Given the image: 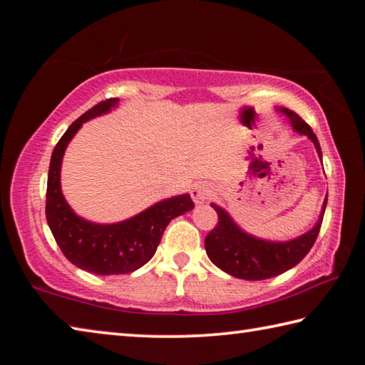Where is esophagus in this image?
<instances>
[{"mask_svg": "<svg viewBox=\"0 0 365 365\" xmlns=\"http://www.w3.org/2000/svg\"><path fill=\"white\" fill-rule=\"evenodd\" d=\"M209 188L206 185H195V188L191 190V197H193V201L196 205H202V202H206L209 200Z\"/></svg>", "mask_w": 365, "mask_h": 365, "instance_id": "esophagus-1", "label": "esophagus"}]
</instances>
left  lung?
<instances>
[{
    "instance_id": "obj_1",
    "label": "left lung",
    "mask_w": 365,
    "mask_h": 365,
    "mask_svg": "<svg viewBox=\"0 0 365 365\" xmlns=\"http://www.w3.org/2000/svg\"><path fill=\"white\" fill-rule=\"evenodd\" d=\"M280 113L288 117L296 132L306 135L312 141L320 160H322V151H320L319 140L312 128L293 110L282 108ZM211 206L217 212L219 222L205 240V248L209 259L219 269L237 277V279L265 280L294 267L311 251L320 232V225H322L327 200L324 201L322 214H320L317 224L311 230L298 238L280 243L265 242V240L248 235L235 224L227 211L215 205Z\"/></svg>"
}]
</instances>
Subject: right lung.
<instances>
[{"label": "right lung", "instance_id": "right-lung-1", "mask_svg": "<svg viewBox=\"0 0 365 365\" xmlns=\"http://www.w3.org/2000/svg\"><path fill=\"white\" fill-rule=\"evenodd\" d=\"M119 98L98 103L72 122L54 146L46 187V220L63 255L78 269L96 275L130 274L154 256L172 219L195 207L190 195L159 201L133 217L117 224H93L72 211L61 191V164L67 145L82 123L106 114Z\"/></svg>", "mask_w": 365, "mask_h": 365}]
</instances>
